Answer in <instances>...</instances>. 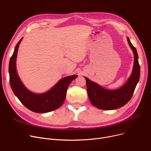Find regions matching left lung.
<instances>
[{
  "label": "left lung",
  "mask_w": 151,
  "mask_h": 151,
  "mask_svg": "<svg viewBox=\"0 0 151 151\" xmlns=\"http://www.w3.org/2000/svg\"><path fill=\"white\" fill-rule=\"evenodd\" d=\"M127 42L134 54V64L131 75L122 87L113 90L105 89L85 77L88 98L91 103L99 109L113 110L122 107L130 101L133 95L139 79L140 67L137 50L129 37Z\"/></svg>",
  "instance_id": "obj_1"
}]
</instances>
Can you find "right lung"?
I'll use <instances>...</instances> for the list:
<instances>
[{
  "instance_id": "add662e5",
  "label": "right lung",
  "mask_w": 151,
  "mask_h": 151,
  "mask_svg": "<svg viewBox=\"0 0 151 151\" xmlns=\"http://www.w3.org/2000/svg\"><path fill=\"white\" fill-rule=\"evenodd\" d=\"M22 39L16 45L9 63V84L13 92L25 107L34 112L46 113L53 111L62 106L69 84L78 76H69L61 79L51 90L44 93L35 94L29 91L19 79L16 68L17 50Z\"/></svg>"
}]
</instances>
